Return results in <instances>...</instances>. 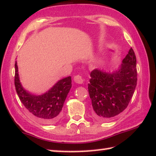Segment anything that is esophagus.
Here are the masks:
<instances>
[{
	"mask_svg": "<svg viewBox=\"0 0 156 156\" xmlns=\"http://www.w3.org/2000/svg\"><path fill=\"white\" fill-rule=\"evenodd\" d=\"M73 80L75 81V83H78V84H82L83 83V78L82 77V76L80 75H76L74 76Z\"/></svg>",
	"mask_w": 156,
	"mask_h": 156,
	"instance_id": "esophagus-1",
	"label": "esophagus"
}]
</instances>
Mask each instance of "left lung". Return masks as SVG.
<instances>
[{
	"mask_svg": "<svg viewBox=\"0 0 156 156\" xmlns=\"http://www.w3.org/2000/svg\"><path fill=\"white\" fill-rule=\"evenodd\" d=\"M136 64V56L131 48L118 71L108 73L95 69L91 72L87 85L95 119L110 120L127 108L137 83Z\"/></svg>",
	"mask_w": 156,
	"mask_h": 156,
	"instance_id": "obj_1",
	"label": "left lung"
}]
</instances>
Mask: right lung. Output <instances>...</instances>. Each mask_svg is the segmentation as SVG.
<instances>
[{
    "mask_svg": "<svg viewBox=\"0 0 156 156\" xmlns=\"http://www.w3.org/2000/svg\"><path fill=\"white\" fill-rule=\"evenodd\" d=\"M15 66V90L23 105L38 119L48 123L57 122L61 117V111L71 87V76L58 81L48 92L36 96L23 89L19 79L17 62Z\"/></svg>",
    "mask_w": 156,
    "mask_h": 156,
    "instance_id": "1",
    "label": "right lung"
}]
</instances>
